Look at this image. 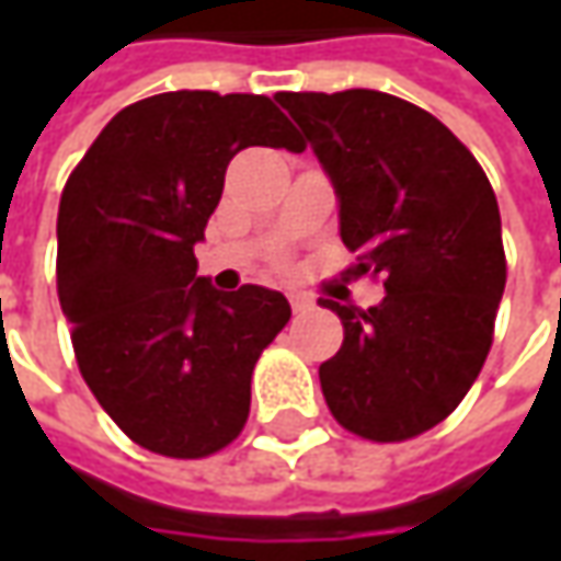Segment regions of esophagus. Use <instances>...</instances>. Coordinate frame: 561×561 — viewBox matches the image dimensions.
<instances>
[{
    "mask_svg": "<svg viewBox=\"0 0 561 561\" xmlns=\"http://www.w3.org/2000/svg\"><path fill=\"white\" fill-rule=\"evenodd\" d=\"M290 306L293 312H306V309H312V299L302 296V293H290Z\"/></svg>",
    "mask_w": 561,
    "mask_h": 561,
    "instance_id": "34e87169",
    "label": "esophagus"
}]
</instances>
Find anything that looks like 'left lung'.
<instances>
[{
	"instance_id": "left-lung-1",
	"label": "left lung",
	"mask_w": 561,
	"mask_h": 561,
	"mask_svg": "<svg viewBox=\"0 0 561 561\" xmlns=\"http://www.w3.org/2000/svg\"><path fill=\"white\" fill-rule=\"evenodd\" d=\"M340 203L353 274H383L371 306L321 299L343 346L318 377L334 419L365 440L397 443L440 424L471 390L506 290L493 186L456 134L377 90L280 93Z\"/></svg>"
}]
</instances>
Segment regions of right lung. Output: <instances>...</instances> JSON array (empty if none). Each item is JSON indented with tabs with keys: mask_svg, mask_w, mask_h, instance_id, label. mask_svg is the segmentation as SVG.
<instances>
[{
	"mask_svg": "<svg viewBox=\"0 0 561 561\" xmlns=\"http://www.w3.org/2000/svg\"><path fill=\"white\" fill-rule=\"evenodd\" d=\"M247 146L293 149L268 96L178 90L102 127L58 203V302L99 405L142 449L203 459L249 419L252 368L290 321L284 293H221L193 247Z\"/></svg>",
	"mask_w": 561,
	"mask_h": 561,
	"instance_id": "add662e5",
	"label": "right lung"
}]
</instances>
